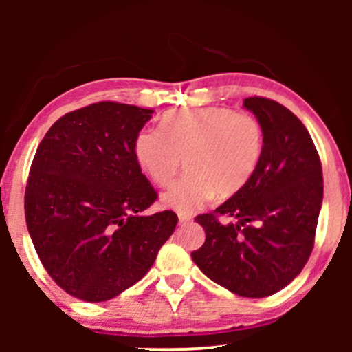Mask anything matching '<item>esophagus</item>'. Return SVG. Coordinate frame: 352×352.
Masks as SVG:
<instances>
[{"instance_id": "esophagus-1", "label": "esophagus", "mask_w": 352, "mask_h": 352, "mask_svg": "<svg viewBox=\"0 0 352 352\" xmlns=\"http://www.w3.org/2000/svg\"><path fill=\"white\" fill-rule=\"evenodd\" d=\"M192 215H188V213H179V221H180V223L182 225H184V223H188V221L190 220H192Z\"/></svg>"}]
</instances>
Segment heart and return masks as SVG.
Listing matches in <instances>:
<instances>
[{
    "instance_id": "b5f03b06",
    "label": "heart",
    "mask_w": 352,
    "mask_h": 352,
    "mask_svg": "<svg viewBox=\"0 0 352 352\" xmlns=\"http://www.w3.org/2000/svg\"><path fill=\"white\" fill-rule=\"evenodd\" d=\"M265 151L260 120L228 107H185L165 112L159 131L144 129L134 152L153 184L167 185L184 162L185 172L162 195L168 207L193 212L212 197L235 195L252 180Z\"/></svg>"
}]
</instances>
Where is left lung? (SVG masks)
I'll return each mask as SVG.
<instances>
[{"label": "left lung", "mask_w": 352, "mask_h": 352, "mask_svg": "<svg viewBox=\"0 0 352 352\" xmlns=\"http://www.w3.org/2000/svg\"><path fill=\"white\" fill-rule=\"evenodd\" d=\"M243 106L260 120L265 151L252 180L213 213L195 218L207 238L192 260L238 296H272L305 268L322 204V168L302 122L260 96ZM220 216L236 224H221Z\"/></svg>", "instance_id": "left-lung-1"}]
</instances>
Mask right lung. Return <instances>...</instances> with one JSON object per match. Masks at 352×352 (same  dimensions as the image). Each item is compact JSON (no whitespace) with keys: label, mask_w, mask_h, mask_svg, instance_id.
I'll use <instances>...</instances> for the list:
<instances>
[{"label":"right lung","mask_w":352,"mask_h":352,"mask_svg":"<svg viewBox=\"0 0 352 352\" xmlns=\"http://www.w3.org/2000/svg\"><path fill=\"white\" fill-rule=\"evenodd\" d=\"M152 112L111 100L67 112L31 164L28 232L56 285L82 301L112 300L142 280L179 221L172 210L142 215L157 192L134 144Z\"/></svg>","instance_id":"1"}]
</instances>
